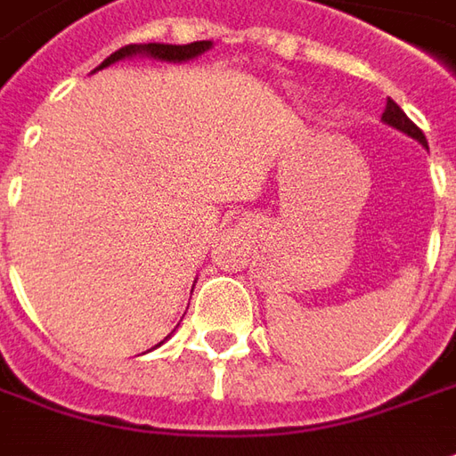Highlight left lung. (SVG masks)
<instances>
[{
    "label": "left lung",
    "mask_w": 456,
    "mask_h": 456,
    "mask_svg": "<svg viewBox=\"0 0 456 456\" xmlns=\"http://www.w3.org/2000/svg\"><path fill=\"white\" fill-rule=\"evenodd\" d=\"M382 122L389 124L392 129H399L402 134H407V137L417 139L422 147H427V137L422 134V129L417 126V124L411 122L410 117L402 111V107H399L395 99H387V107H384V114H382Z\"/></svg>",
    "instance_id": "1"
}]
</instances>
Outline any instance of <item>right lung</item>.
Returning a JSON list of instances; mask_svg holds the SVG:
<instances>
[{"mask_svg":"<svg viewBox=\"0 0 456 456\" xmlns=\"http://www.w3.org/2000/svg\"><path fill=\"white\" fill-rule=\"evenodd\" d=\"M209 49H212V42H191V45H159V42H150V45H129L122 46V49H117L114 54H110V57L99 64L94 72L110 67L114 61H122V59L129 57H150L157 59V61H175V64H182V61H189V59L202 57L204 52H209ZM159 345H162V342H159Z\"/></svg>","mask_w":456,"mask_h":456,"instance_id":"right-lung-1","label":"right lung"}]
</instances>
